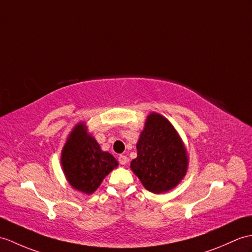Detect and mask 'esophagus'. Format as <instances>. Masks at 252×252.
<instances>
[{
  "label": "esophagus",
  "instance_id": "esophagus-1",
  "mask_svg": "<svg viewBox=\"0 0 252 252\" xmlns=\"http://www.w3.org/2000/svg\"><path fill=\"white\" fill-rule=\"evenodd\" d=\"M118 161H119V163H120L121 165H126L128 160H127L126 156H125V155H120V156L118 157Z\"/></svg>",
  "mask_w": 252,
  "mask_h": 252
}]
</instances>
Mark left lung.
<instances>
[{
  "mask_svg": "<svg viewBox=\"0 0 252 252\" xmlns=\"http://www.w3.org/2000/svg\"><path fill=\"white\" fill-rule=\"evenodd\" d=\"M137 158L131 168L143 186L153 193L175 188L188 167L185 146L169 121L159 114H150L140 133Z\"/></svg>",
  "mask_w": 252,
  "mask_h": 252,
  "instance_id": "obj_1",
  "label": "left lung"
}]
</instances>
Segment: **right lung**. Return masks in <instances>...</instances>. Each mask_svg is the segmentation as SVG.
<instances>
[{
    "instance_id": "obj_1",
    "label": "right lung",
    "mask_w": 252,
    "mask_h": 252,
    "mask_svg": "<svg viewBox=\"0 0 252 252\" xmlns=\"http://www.w3.org/2000/svg\"><path fill=\"white\" fill-rule=\"evenodd\" d=\"M61 163L65 176L74 189L91 194L108 173L118 165L115 158L102 151L84 124L75 126L62 150Z\"/></svg>"
}]
</instances>
